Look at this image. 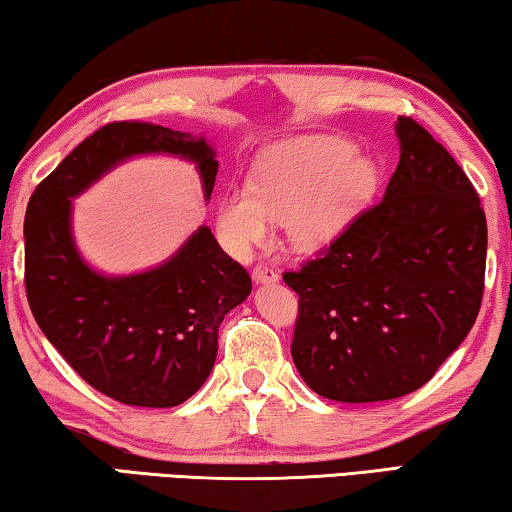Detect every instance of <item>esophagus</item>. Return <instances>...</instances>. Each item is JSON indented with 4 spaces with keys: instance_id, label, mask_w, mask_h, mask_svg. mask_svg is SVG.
<instances>
[{
    "instance_id": "obj_1",
    "label": "esophagus",
    "mask_w": 512,
    "mask_h": 512,
    "mask_svg": "<svg viewBox=\"0 0 512 512\" xmlns=\"http://www.w3.org/2000/svg\"><path fill=\"white\" fill-rule=\"evenodd\" d=\"M251 277H254L256 284H272V281L279 279V272L274 270V268H270V265L258 263L256 268H254V272H251Z\"/></svg>"
}]
</instances>
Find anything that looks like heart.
<instances>
[{
  "label": "heart",
  "mask_w": 512,
  "mask_h": 512,
  "mask_svg": "<svg viewBox=\"0 0 512 512\" xmlns=\"http://www.w3.org/2000/svg\"><path fill=\"white\" fill-rule=\"evenodd\" d=\"M379 187V168L353 143L337 136L295 138L258 159L251 187L221 198L219 231L228 247L247 254L286 221L298 249L330 244L351 224Z\"/></svg>",
  "instance_id": "obj_1"
}]
</instances>
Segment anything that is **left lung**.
<instances>
[{
	"label": "left lung",
	"mask_w": 512,
	"mask_h": 512,
	"mask_svg": "<svg viewBox=\"0 0 512 512\" xmlns=\"http://www.w3.org/2000/svg\"><path fill=\"white\" fill-rule=\"evenodd\" d=\"M385 196L330 247L284 272L300 295L291 355L335 402L395 399L425 385L476 323L487 221L478 191L425 127L397 120Z\"/></svg>",
	"instance_id": "8db88e82"
}]
</instances>
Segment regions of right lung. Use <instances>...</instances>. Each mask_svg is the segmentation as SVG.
<instances>
[{"label": "right lung", "instance_id": "obj_1", "mask_svg": "<svg viewBox=\"0 0 512 512\" xmlns=\"http://www.w3.org/2000/svg\"><path fill=\"white\" fill-rule=\"evenodd\" d=\"M145 152L196 161L210 198L219 164L203 138L133 120L96 129L29 198L25 291L43 335L80 379L122 404L168 409L210 376L219 325L247 300L251 277L205 226L150 272L103 277L87 268L73 247L69 198Z\"/></svg>", "mask_w": 512, "mask_h": 512}]
</instances>
